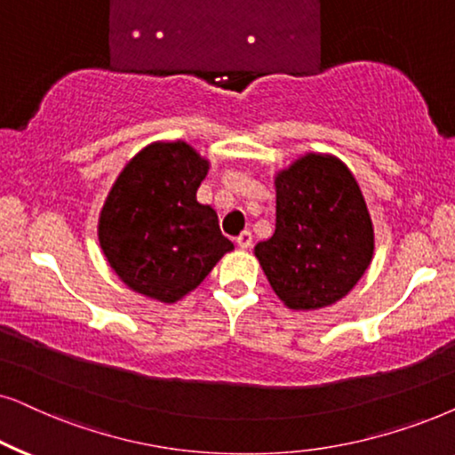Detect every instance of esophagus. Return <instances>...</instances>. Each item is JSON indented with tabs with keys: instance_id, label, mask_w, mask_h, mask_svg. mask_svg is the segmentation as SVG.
Listing matches in <instances>:
<instances>
[{
	"instance_id": "1",
	"label": "esophagus",
	"mask_w": 455,
	"mask_h": 455,
	"mask_svg": "<svg viewBox=\"0 0 455 455\" xmlns=\"http://www.w3.org/2000/svg\"><path fill=\"white\" fill-rule=\"evenodd\" d=\"M235 244H238L242 251L251 249V244H252V234H251V232H242V234L238 235V238H235Z\"/></svg>"
}]
</instances>
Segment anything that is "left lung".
<instances>
[{
    "instance_id": "8db88e82",
    "label": "left lung",
    "mask_w": 455,
    "mask_h": 455,
    "mask_svg": "<svg viewBox=\"0 0 455 455\" xmlns=\"http://www.w3.org/2000/svg\"><path fill=\"white\" fill-rule=\"evenodd\" d=\"M275 232L255 257L292 311H317L347 297L374 257V223L349 167L305 152L274 175Z\"/></svg>"
}]
</instances>
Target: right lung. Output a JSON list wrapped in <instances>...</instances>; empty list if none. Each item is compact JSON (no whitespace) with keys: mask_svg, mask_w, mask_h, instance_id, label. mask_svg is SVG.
<instances>
[{"mask_svg":"<svg viewBox=\"0 0 455 455\" xmlns=\"http://www.w3.org/2000/svg\"><path fill=\"white\" fill-rule=\"evenodd\" d=\"M211 163L186 141H152L112 184L98 217L106 261L129 291L177 303L234 251L196 192Z\"/></svg>","mask_w":455,"mask_h":455,"instance_id":"add662e5","label":"right lung"}]
</instances>
